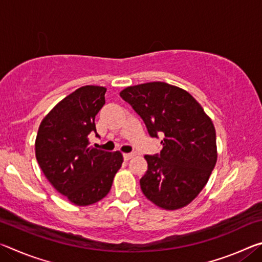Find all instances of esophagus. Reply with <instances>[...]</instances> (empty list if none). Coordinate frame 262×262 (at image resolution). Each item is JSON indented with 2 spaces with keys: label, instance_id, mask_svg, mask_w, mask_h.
Here are the masks:
<instances>
[{
  "label": "esophagus",
  "instance_id": "obj_1",
  "mask_svg": "<svg viewBox=\"0 0 262 262\" xmlns=\"http://www.w3.org/2000/svg\"><path fill=\"white\" fill-rule=\"evenodd\" d=\"M135 156L134 152H129V154H123V158L126 159V161H128V159H130Z\"/></svg>",
  "mask_w": 262,
  "mask_h": 262
}]
</instances>
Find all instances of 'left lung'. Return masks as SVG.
<instances>
[{
	"instance_id": "left-lung-1",
	"label": "left lung",
	"mask_w": 262,
	"mask_h": 262,
	"mask_svg": "<svg viewBox=\"0 0 262 262\" xmlns=\"http://www.w3.org/2000/svg\"><path fill=\"white\" fill-rule=\"evenodd\" d=\"M145 123L149 135L164 139L161 154L145 155L143 194L167 210L192 202L214 170L216 132L210 118L187 91L164 82L128 86L120 92Z\"/></svg>"
}]
</instances>
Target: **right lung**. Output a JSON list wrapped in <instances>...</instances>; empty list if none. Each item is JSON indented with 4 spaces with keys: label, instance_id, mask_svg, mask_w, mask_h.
Wrapping results in <instances>:
<instances>
[{
    "label": "right lung",
    "instance_id": "obj_1",
    "mask_svg": "<svg viewBox=\"0 0 262 262\" xmlns=\"http://www.w3.org/2000/svg\"><path fill=\"white\" fill-rule=\"evenodd\" d=\"M106 88L85 85L66 97L39 126L35 157L47 180L77 206L98 202L108 194L121 167L120 151L89 147L95 118L105 104Z\"/></svg>",
    "mask_w": 262,
    "mask_h": 262
}]
</instances>
